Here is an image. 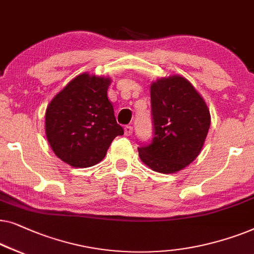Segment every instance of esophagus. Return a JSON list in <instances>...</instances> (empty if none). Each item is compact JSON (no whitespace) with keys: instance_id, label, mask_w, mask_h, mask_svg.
I'll list each match as a JSON object with an SVG mask.
<instances>
[{"instance_id":"1","label":"esophagus","mask_w":254,"mask_h":254,"mask_svg":"<svg viewBox=\"0 0 254 254\" xmlns=\"http://www.w3.org/2000/svg\"><path fill=\"white\" fill-rule=\"evenodd\" d=\"M132 131H133V127H132L131 126L124 127V133H126V135H131Z\"/></svg>"}]
</instances>
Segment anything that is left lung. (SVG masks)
Listing matches in <instances>:
<instances>
[{"label": "left lung", "mask_w": 254, "mask_h": 254, "mask_svg": "<svg viewBox=\"0 0 254 254\" xmlns=\"http://www.w3.org/2000/svg\"><path fill=\"white\" fill-rule=\"evenodd\" d=\"M154 138L138 148L139 158L152 170L174 174L200 154L210 127L205 100L187 78L173 74L151 84Z\"/></svg>", "instance_id": "left-lung-1"}]
</instances>
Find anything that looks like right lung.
<instances>
[{
  "label": "right lung",
  "instance_id": "add662e5",
  "mask_svg": "<svg viewBox=\"0 0 254 254\" xmlns=\"http://www.w3.org/2000/svg\"><path fill=\"white\" fill-rule=\"evenodd\" d=\"M112 78L81 73L69 81L46 109L47 140L59 159L87 168L102 161L110 144L124 133L107 91Z\"/></svg>",
  "mask_w": 254,
  "mask_h": 254
}]
</instances>
